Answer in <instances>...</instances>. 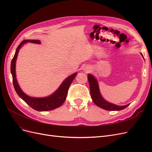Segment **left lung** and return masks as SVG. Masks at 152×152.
<instances>
[{"mask_svg": "<svg viewBox=\"0 0 152 152\" xmlns=\"http://www.w3.org/2000/svg\"><path fill=\"white\" fill-rule=\"evenodd\" d=\"M142 56L143 57V56ZM88 81L90 87V93L93 102L98 106V107L102 108L106 110L109 111H114V110H121L127 107L129 104L124 106H118L112 103H110L107 101H105L101 95L99 90V87L97 80L91 74L88 75Z\"/></svg>", "mask_w": 152, "mask_h": 152, "instance_id": "1", "label": "left lung"}]
</instances>
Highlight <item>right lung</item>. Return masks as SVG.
I'll return each mask as SVG.
<instances>
[{
	"label": "right lung",
	"mask_w": 152,
	"mask_h": 152,
	"mask_svg": "<svg viewBox=\"0 0 152 152\" xmlns=\"http://www.w3.org/2000/svg\"><path fill=\"white\" fill-rule=\"evenodd\" d=\"M26 42H31L35 44H40V42L38 40H25L20 44L18 45L15 56H14L11 65V72L12 76V82L15 89L18 95L24 101L25 103L28 104L31 108L39 112H45L52 110L55 108H57L60 107L65 102L67 96V92L69 87L71 85L73 80L75 79V77L77 75V73H73L71 76L68 78L63 82L61 85L59 86L58 90L55 92L51 96L47 98H31L30 96L26 95L23 92L21 91L20 87L18 84V82L16 77V72H15V65L16 60L18 56V53L19 52L20 48L23 44Z\"/></svg>",
	"instance_id": "obj_1"
}]
</instances>
